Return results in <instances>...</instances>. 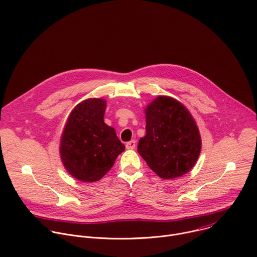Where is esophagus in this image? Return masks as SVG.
Returning a JSON list of instances; mask_svg holds the SVG:
<instances>
[{
	"mask_svg": "<svg viewBox=\"0 0 257 257\" xmlns=\"http://www.w3.org/2000/svg\"><path fill=\"white\" fill-rule=\"evenodd\" d=\"M135 146H136V141L135 140H131V141L126 143V148L127 149H134Z\"/></svg>",
	"mask_w": 257,
	"mask_h": 257,
	"instance_id": "esophagus-1",
	"label": "esophagus"
}]
</instances>
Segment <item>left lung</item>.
<instances>
[{
  "label": "left lung",
  "instance_id": "8db88e82",
  "mask_svg": "<svg viewBox=\"0 0 257 257\" xmlns=\"http://www.w3.org/2000/svg\"><path fill=\"white\" fill-rule=\"evenodd\" d=\"M144 112L146 135L139 140L138 153L163 180L189 173L202 148L199 128L190 111L172 97L158 96Z\"/></svg>",
  "mask_w": 257,
  "mask_h": 257
}]
</instances>
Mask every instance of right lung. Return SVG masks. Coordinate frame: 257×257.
I'll return each mask as SVG.
<instances>
[{
  "instance_id": "right-lung-1",
  "label": "right lung",
  "mask_w": 257,
  "mask_h": 257,
  "mask_svg": "<svg viewBox=\"0 0 257 257\" xmlns=\"http://www.w3.org/2000/svg\"><path fill=\"white\" fill-rule=\"evenodd\" d=\"M106 100L93 98L77 104L64 125L59 145L67 173L83 183L101 180L125 150L115 129L104 122Z\"/></svg>"
}]
</instances>
